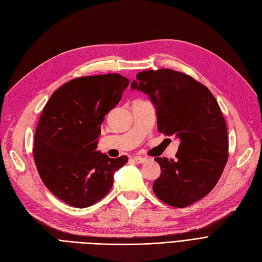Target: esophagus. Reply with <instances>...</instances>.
<instances>
[{"label":"esophagus","instance_id":"obj_1","mask_svg":"<svg viewBox=\"0 0 262 262\" xmlns=\"http://www.w3.org/2000/svg\"><path fill=\"white\" fill-rule=\"evenodd\" d=\"M133 160L137 162V163L141 164V163H144V162H146V159L143 158V157H133Z\"/></svg>","mask_w":262,"mask_h":262}]
</instances>
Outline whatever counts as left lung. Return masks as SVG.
Instances as JSON below:
<instances>
[{"instance_id": "8db88e82", "label": "left lung", "mask_w": 262, "mask_h": 262, "mask_svg": "<svg viewBox=\"0 0 262 262\" xmlns=\"http://www.w3.org/2000/svg\"><path fill=\"white\" fill-rule=\"evenodd\" d=\"M131 89L150 97L159 132L180 139L175 160L155 158L161 175L153 183L154 194L181 208L202 200L215 187L228 158L227 126L215 97L172 69L141 72Z\"/></svg>"}]
</instances>
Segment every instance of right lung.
<instances>
[{"label":"right lung","mask_w":262,"mask_h":262,"mask_svg":"<svg viewBox=\"0 0 262 262\" xmlns=\"http://www.w3.org/2000/svg\"><path fill=\"white\" fill-rule=\"evenodd\" d=\"M129 86L119 74L79 77L62 84L41 112L34 139V161L41 181L59 200L77 208L94 205L114 185L128 157L97 151L104 116Z\"/></svg>","instance_id":"obj_1"}]
</instances>
